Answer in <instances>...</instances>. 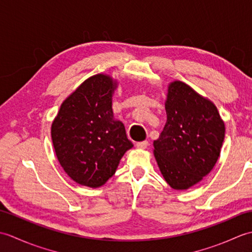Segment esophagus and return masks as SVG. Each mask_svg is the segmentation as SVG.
<instances>
[{"label": "esophagus", "instance_id": "obj_1", "mask_svg": "<svg viewBox=\"0 0 252 252\" xmlns=\"http://www.w3.org/2000/svg\"><path fill=\"white\" fill-rule=\"evenodd\" d=\"M147 146H148V142L147 141H143V142L136 143V147H138V148H146Z\"/></svg>", "mask_w": 252, "mask_h": 252}]
</instances>
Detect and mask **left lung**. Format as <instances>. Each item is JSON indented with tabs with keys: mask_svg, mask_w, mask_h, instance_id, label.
Returning <instances> with one entry per match:
<instances>
[{
	"mask_svg": "<svg viewBox=\"0 0 252 252\" xmlns=\"http://www.w3.org/2000/svg\"><path fill=\"white\" fill-rule=\"evenodd\" d=\"M165 111L167 122L154 142V154L167 183L187 189L215 167L225 127L217 107L181 81L169 85Z\"/></svg>",
	"mask_w": 252,
	"mask_h": 252,
	"instance_id": "obj_1",
	"label": "left lung"
}]
</instances>
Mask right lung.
<instances>
[{"label": "right lung", "instance_id": "add662e5", "mask_svg": "<svg viewBox=\"0 0 252 252\" xmlns=\"http://www.w3.org/2000/svg\"><path fill=\"white\" fill-rule=\"evenodd\" d=\"M116 82L96 74L63 101L52 125V141L65 172L77 183L99 187L133 147L123 123L112 116Z\"/></svg>", "mask_w": 252, "mask_h": 252}]
</instances>
